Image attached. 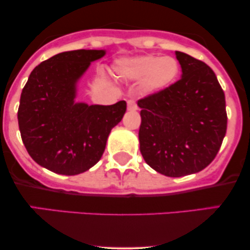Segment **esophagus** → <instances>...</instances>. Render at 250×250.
<instances>
[{
    "mask_svg": "<svg viewBox=\"0 0 250 250\" xmlns=\"http://www.w3.org/2000/svg\"><path fill=\"white\" fill-rule=\"evenodd\" d=\"M127 109L128 110H136L137 109V104L136 102L133 101V100H129V101H127Z\"/></svg>",
    "mask_w": 250,
    "mask_h": 250,
    "instance_id": "obj_1",
    "label": "esophagus"
}]
</instances>
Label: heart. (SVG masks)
Listing matches in <instances>:
<instances>
[{"mask_svg":"<svg viewBox=\"0 0 250 250\" xmlns=\"http://www.w3.org/2000/svg\"><path fill=\"white\" fill-rule=\"evenodd\" d=\"M114 73L125 81H142V88L147 94H159L176 82L180 64L173 56L147 54L116 60Z\"/></svg>","mask_w":250,"mask_h":250,"instance_id":"obj_1","label":"heart"}]
</instances>
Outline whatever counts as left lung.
I'll return each mask as SVG.
<instances>
[{"label": "left lung", "mask_w": 250, "mask_h": 250, "mask_svg": "<svg viewBox=\"0 0 250 250\" xmlns=\"http://www.w3.org/2000/svg\"><path fill=\"white\" fill-rule=\"evenodd\" d=\"M182 76L162 93L137 102L140 150L157 173H199L219 153L227 130L225 93L205 62L175 51Z\"/></svg>", "instance_id": "left-lung-1"}]
</instances>
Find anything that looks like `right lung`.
Segmentation results:
<instances>
[{"label":"right lung","instance_id":"obj_1","mask_svg":"<svg viewBox=\"0 0 250 250\" xmlns=\"http://www.w3.org/2000/svg\"><path fill=\"white\" fill-rule=\"evenodd\" d=\"M107 50L63 51L31 71L20 100L19 127L31 159L61 175L84 173L102 157L111 129L127 103L111 105L76 101L79 83L91 62Z\"/></svg>","mask_w":250,"mask_h":250}]
</instances>
